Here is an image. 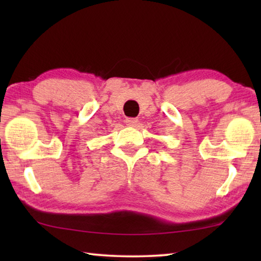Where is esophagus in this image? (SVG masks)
<instances>
[{"label": "esophagus", "mask_w": 261, "mask_h": 261, "mask_svg": "<svg viewBox=\"0 0 261 261\" xmlns=\"http://www.w3.org/2000/svg\"><path fill=\"white\" fill-rule=\"evenodd\" d=\"M125 124L127 126L135 127V126H137V124H138V120H137V118H126Z\"/></svg>", "instance_id": "34e87169"}]
</instances>
